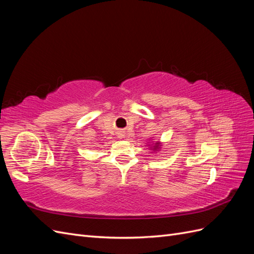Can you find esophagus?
I'll return each instance as SVG.
<instances>
[{"mask_svg":"<svg viewBox=\"0 0 254 254\" xmlns=\"http://www.w3.org/2000/svg\"><path fill=\"white\" fill-rule=\"evenodd\" d=\"M123 133H124V132H120V135H119V136H120V137H122V136H124V135H123Z\"/></svg>","mask_w":254,"mask_h":254,"instance_id":"obj_1","label":"esophagus"}]
</instances>
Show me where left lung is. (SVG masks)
<instances>
[{
  "label": "left lung",
  "mask_w": 254,
  "mask_h": 254,
  "mask_svg": "<svg viewBox=\"0 0 254 254\" xmlns=\"http://www.w3.org/2000/svg\"><path fill=\"white\" fill-rule=\"evenodd\" d=\"M162 143L159 141H153V140H149V142H147V146H149V149L152 151H160L161 147H162Z\"/></svg>",
  "instance_id": "8db88e82"
}]
</instances>
